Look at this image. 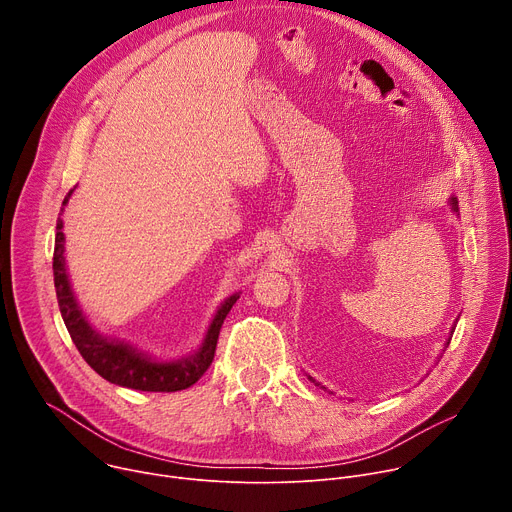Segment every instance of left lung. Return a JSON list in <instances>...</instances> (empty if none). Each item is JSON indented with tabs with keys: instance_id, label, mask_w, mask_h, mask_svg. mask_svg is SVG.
Returning <instances> with one entry per match:
<instances>
[{
	"instance_id": "left-lung-1",
	"label": "left lung",
	"mask_w": 512,
	"mask_h": 512,
	"mask_svg": "<svg viewBox=\"0 0 512 512\" xmlns=\"http://www.w3.org/2000/svg\"><path fill=\"white\" fill-rule=\"evenodd\" d=\"M450 204H452V208L458 212V200H456V198H452V200H450ZM448 344H450V340H448ZM310 379H312V377H310ZM312 381H314V379H312Z\"/></svg>"
}]
</instances>
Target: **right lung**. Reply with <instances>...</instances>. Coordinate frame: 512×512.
I'll list each match as a JSON object with an SVG mask.
<instances>
[{"label":"right lung","instance_id":"1","mask_svg":"<svg viewBox=\"0 0 512 512\" xmlns=\"http://www.w3.org/2000/svg\"><path fill=\"white\" fill-rule=\"evenodd\" d=\"M72 190L64 196V202H68ZM52 269H54V287L58 308L64 320V326L79 348L81 356L87 360L89 367L99 373L109 383H115L119 387L137 389V391H152V393H174L192 387L210 367L216 350V340L221 334L223 322L239 296H231L221 308H218L206 338L200 346V350L184 360L178 362H158L141 352L133 350L131 346L123 342H113L103 336H99L83 316L75 294H72L66 267H64V233H62V221H56V239H54V257H52Z\"/></svg>","mask_w":512,"mask_h":512}]
</instances>
